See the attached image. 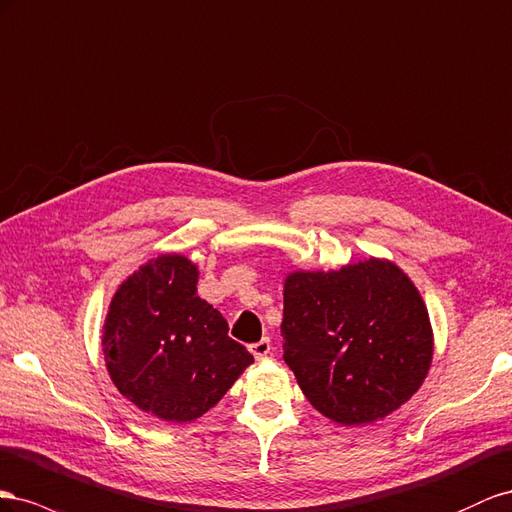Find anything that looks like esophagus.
<instances>
[{
	"instance_id": "obj_1",
	"label": "esophagus",
	"mask_w": 512,
	"mask_h": 512,
	"mask_svg": "<svg viewBox=\"0 0 512 512\" xmlns=\"http://www.w3.org/2000/svg\"><path fill=\"white\" fill-rule=\"evenodd\" d=\"M248 349H251V354L255 356V360H264L272 352V343H270V339H261V341L253 343Z\"/></svg>"
}]
</instances>
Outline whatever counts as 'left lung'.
Returning <instances> with one entry per match:
<instances>
[{
	"label": "left lung",
	"mask_w": 512,
	"mask_h": 512,
	"mask_svg": "<svg viewBox=\"0 0 512 512\" xmlns=\"http://www.w3.org/2000/svg\"><path fill=\"white\" fill-rule=\"evenodd\" d=\"M281 334L283 358L304 397L347 427L397 412L433 360L427 306L388 259L287 274Z\"/></svg>",
	"instance_id": "1"
}]
</instances>
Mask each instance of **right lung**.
<instances>
[{"label":"right lung","mask_w":512,"mask_h":512,"mask_svg":"<svg viewBox=\"0 0 512 512\" xmlns=\"http://www.w3.org/2000/svg\"><path fill=\"white\" fill-rule=\"evenodd\" d=\"M197 279L188 257L158 255L118 287L102 326L115 388L167 422L206 414L253 364L246 347L227 337L225 317L197 296Z\"/></svg>","instance_id":"1"}]
</instances>
